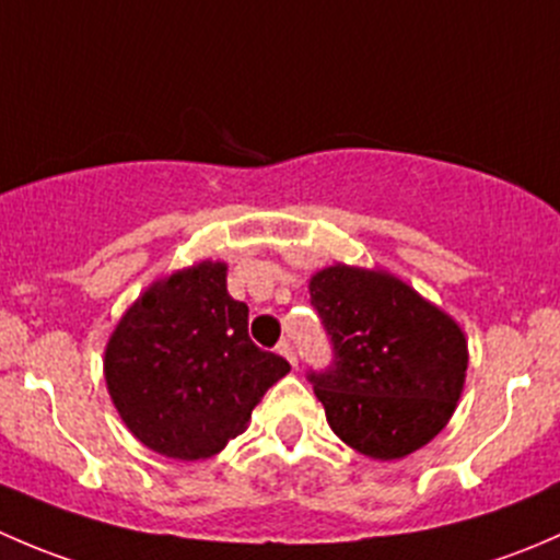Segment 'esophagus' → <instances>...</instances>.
Masks as SVG:
<instances>
[{
  "label": "esophagus",
  "mask_w": 560,
  "mask_h": 560,
  "mask_svg": "<svg viewBox=\"0 0 560 560\" xmlns=\"http://www.w3.org/2000/svg\"><path fill=\"white\" fill-rule=\"evenodd\" d=\"M279 354L281 358H287V363H290L292 369H298V354H295V347H292L290 341L279 343Z\"/></svg>",
  "instance_id": "1"
}]
</instances>
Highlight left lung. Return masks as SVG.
Masks as SVG:
<instances>
[{
    "label": "left lung",
    "mask_w": 560,
    "mask_h": 560,
    "mask_svg": "<svg viewBox=\"0 0 560 560\" xmlns=\"http://www.w3.org/2000/svg\"><path fill=\"white\" fill-rule=\"evenodd\" d=\"M332 363L308 382L332 433L374 460H398L453 417L466 336L442 308L385 270L330 265L308 281Z\"/></svg>",
    "instance_id": "1"
}]
</instances>
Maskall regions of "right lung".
I'll use <instances>...</instances> for the list:
<instances>
[{
    "instance_id": "1",
    "label": "right lung",
    "mask_w": 560,
    "mask_h": 560,
    "mask_svg": "<svg viewBox=\"0 0 560 560\" xmlns=\"http://www.w3.org/2000/svg\"><path fill=\"white\" fill-rule=\"evenodd\" d=\"M290 363L248 338V306L228 292V265L202 262L154 281L118 319L105 382L140 444L200 460L246 431L252 409Z\"/></svg>"
}]
</instances>
